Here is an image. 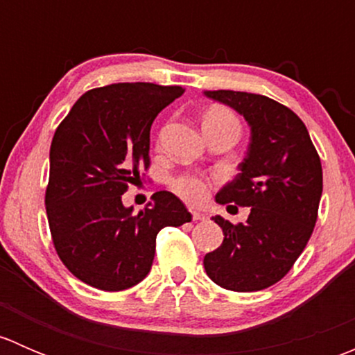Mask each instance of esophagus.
<instances>
[{"instance_id":"esophagus-1","label":"esophagus","mask_w":355,"mask_h":355,"mask_svg":"<svg viewBox=\"0 0 355 355\" xmlns=\"http://www.w3.org/2000/svg\"><path fill=\"white\" fill-rule=\"evenodd\" d=\"M191 216H192V221H199V220H204V214L200 213V211L194 209V207H191Z\"/></svg>"}]
</instances>
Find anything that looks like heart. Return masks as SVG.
<instances>
[{
  "instance_id": "b5f03b06",
  "label": "heart",
  "mask_w": 355,
  "mask_h": 355,
  "mask_svg": "<svg viewBox=\"0 0 355 355\" xmlns=\"http://www.w3.org/2000/svg\"><path fill=\"white\" fill-rule=\"evenodd\" d=\"M206 121H232V123H237V118L234 116L232 111L225 108H213L204 116V123ZM171 187L180 198L189 200V202H200L207 196V180L196 173L178 175L171 182Z\"/></svg>"
}]
</instances>
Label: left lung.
<instances>
[{"label":"left lung","mask_w":355,"mask_h":355,"mask_svg":"<svg viewBox=\"0 0 355 355\" xmlns=\"http://www.w3.org/2000/svg\"><path fill=\"white\" fill-rule=\"evenodd\" d=\"M234 108L250 127L241 173L216 194L227 209L250 207L245 223L213 216L223 244L204 256L207 277L234 292H256L280 282L309 242L318 220L323 170L304 121L261 94L206 91Z\"/></svg>","instance_id":"1"}]
</instances>
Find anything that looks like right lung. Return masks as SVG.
<instances>
[{"instance_id":"add662e5","label":"right lung","mask_w":355,"mask_h":355,"mask_svg":"<svg viewBox=\"0 0 355 355\" xmlns=\"http://www.w3.org/2000/svg\"><path fill=\"white\" fill-rule=\"evenodd\" d=\"M184 91L149 82L91 89L56 128L44 199L49 230L62 263L91 287L137 285L153 266L157 232L192 220L166 191L155 192L137 214L121 202L149 168L153 121Z\"/></svg>"}]
</instances>
